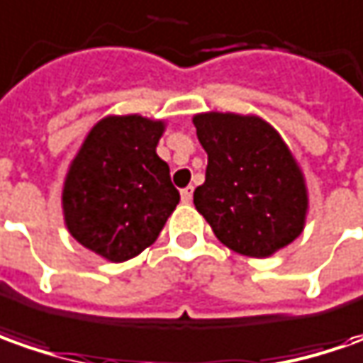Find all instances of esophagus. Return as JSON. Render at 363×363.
<instances>
[{
    "mask_svg": "<svg viewBox=\"0 0 363 363\" xmlns=\"http://www.w3.org/2000/svg\"><path fill=\"white\" fill-rule=\"evenodd\" d=\"M193 186H186V189H182L181 191V199H182V203H191L193 201Z\"/></svg>",
    "mask_w": 363,
    "mask_h": 363,
    "instance_id": "1",
    "label": "esophagus"
}]
</instances>
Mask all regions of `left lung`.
I'll return each mask as SVG.
<instances>
[{"label": "left lung", "instance_id": "8db88e82", "mask_svg": "<svg viewBox=\"0 0 363 363\" xmlns=\"http://www.w3.org/2000/svg\"><path fill=\"white\" fill-rule=\"evenodd\" d=\"M208 164L194 206L220 243L265 259L303 233L309 208L303 170L281 134L255 114H194Z\"/></svg>", "mask_w": 363, "mask_h": 363}]
</instances>
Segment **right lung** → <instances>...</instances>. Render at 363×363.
<instances>
[{
  "label": "right lung",
  "mask_w": 363,
  "mask_h": 363,
  "mask_svg": "<svg viewBox=\"0 0 363 363\" xmlns=\"http://www.w3.org/2000/svg\"><path fill=\"white\" fill-rule=\"evenodd\" d=\"M164 120L110 114L86 134L62 189L69 235L112 263L140 255L177 208L181 194L157 155Z\"/></svg>",
  "instance_id": "add662e5"
}]
</instances>
